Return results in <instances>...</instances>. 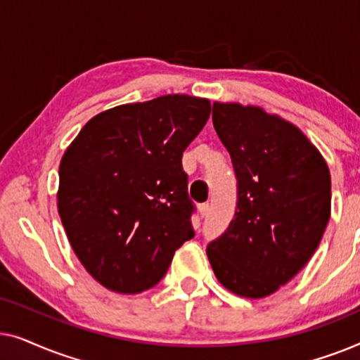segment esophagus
<instances>
[{
    "instance_id": "esophagus-1",
    "label": "esophagus",
    "mask_w": 360,
    "mask_h": 360,
    "mask_svg": "<svg viewBox=\"0 0 360 360\" xmlns=\"http://www.w3.org/2000/svg\"><path fill=\"white\" fill-rule=\"evenodd\" d=\"M198 210H200L201 218H205V216H208V214H210V205H208V203L200 205V206H198Z\"/></svg>"
}]
</instances>
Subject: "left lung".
I'll use <instances>...</instances> for the list:
<instances>
[{"label": "left lung", "instance_id": "left-lung-1", "mask_svg": "<svg viewBox=\"0 0 360 360\" xmlns=\"http://www.w3.org/2000/svg\"><path fill=\"white\" fill-rule=\"evenodd\" d=\"M213 126L238 180L233 219L206 248L221 283L262 298L311 259L331 214V175L316 147L282 117L214 103Z\"/></svg>", "mask_w": 360, "mask_h": 360}]
</instances>
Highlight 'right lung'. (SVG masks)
Instances as JSON below:
<instances>
[{
  "mask_svg": "<svg viewBox=\"0 0 360 360\" xmlns=\"http://www.w3.org/2000/svg\"><path fill=\"white\" fill-rule=\"evenodd\" d=\"M208 100L167 95L116 106L83 126L62 157L58 213L73 252L103 287L141 293L195 236L181 157Z\"/></svg>",
  "mask_w": 360,
  "mask_h": 360,
  "instance_id": "add662e5",
  "label": "right lung"
}]
</instances>
